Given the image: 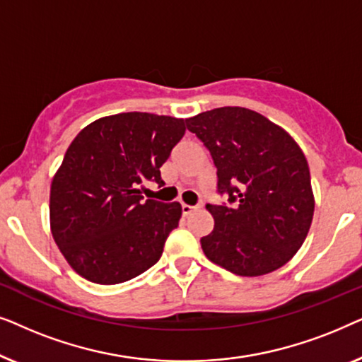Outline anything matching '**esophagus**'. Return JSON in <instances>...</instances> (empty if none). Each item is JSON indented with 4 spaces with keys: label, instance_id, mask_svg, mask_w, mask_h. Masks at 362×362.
<instances>
[{
    "label": "esophagus",
    "instance_id": "esophagus-1",
    "mask_svg": "<svg viewBox=\"0 0 362 362\" xmlns=\"http://www.w3.org/2000/svg\"><path fill=\"white\" fill-rule=\"evenodd\" d=\"M196 207L194 206H187V204H181V211H182V216H189L192 211H194Z\"/></svg>",
    "mask_w": 362,
    "mask_h": 362
}]
</instances>
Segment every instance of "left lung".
Segmentation results:
<instances>
[{"label": "left lung", "instance_id": "1", "mask_svg": "<svg viewBox=\"0 0 362 362\" xmlns=\"http://www.w3.org/2000/svg\"><path fill=\"white\" fill-rule=\"evenodd\" d=\"M186 125L211 153L217 192L229 196L227 206L207 204L214 217V230L201 239L207 259L240 276L284 267L313 219L303 151L284 128L249 108H214Z\"/></svg>", "mask_w": 362, "mask_h": 362}]
</instances>
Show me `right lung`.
<instances>
[{
    "label": "right lung",
    "mask_w": 362,
    "mask_h": 362,
    "mask_svg": "<svg viewBox=\"0 0 362 362\" xmlns=\"http://www.w3.org/2000/svg\"><path fill=\"white\" fill-rule=\"evenodd\" d=\"M182 118L128 112L87 125L51 185V230L69 265L100 285L132 280L160 260L180 202L143 199L185 135Z\"/></svg>",
    "instance_id": "1"
}]
</instances>
